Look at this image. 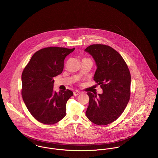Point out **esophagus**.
Segmentation results:
<instances>
[{
    "label": "esophagus",
    "instance_id": "obj_1",
    "mask_svg": "<svg viewBox=\"0 0 158 158\" xmlns=\"http://www.w3.org/2000/svg\"><path fill=\"white\" fill-rule=\"evenodd\" d=\"M73 94H74V96H78V95L81 94V91H74Z\"/></svg>",
    "mask_w": 158,
    "mask_h": 158
}]
</instances>
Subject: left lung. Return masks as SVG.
<instances>
[{
  "label": "left lung",
  "instance_id": "obj_1",
  "mask_svg": "<svg viewBox=\"0 0 158 158\" xmlns=\"http://www.w3.org/2000/svg\"><path fill=\"white\" fill-rule=\"evenodd\" d=\"M85 51L96 62L97 69L93 78L103 90L98 96L88 92L86 116L96 125H108L122 114L130 100V73L121 55L108 45L93 44Z\"/></svg>",
  "mask_w": 158,
  "mask_h": 158
}]
</instances>
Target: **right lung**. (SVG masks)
<instances>
[{"label":"right lung","mask_w":158,"mask_h":158,"mask_svg":"<svg viewBox=\"0 0 158 158\" xmlns=\"http://www.w3.org/2000/svg\"><path fill=\"white\" fill-rule=\"evenodd\" d=\"M50 47L39 50L31 57L22 74V96L31 115L40 123L53 125L66 115L67 101L73 93L54 91V79L62 73L65 58L74 50Z\"/></svg>","instance_id":"1"}]
</instances>
